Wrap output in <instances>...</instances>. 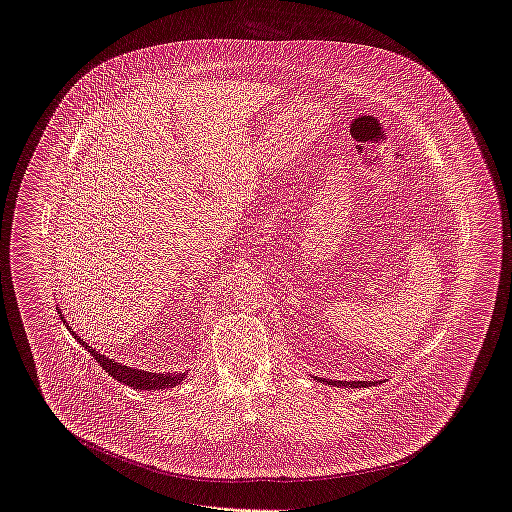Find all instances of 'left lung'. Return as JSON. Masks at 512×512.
<instances>
[{
    "label": "left lung",
    "instance_id": "obj_1",
    "mask_svg": "<svg viewBox=\"0 0 512 512\" xmlns=\"http://www.w3.org/2000/svg\"><path fill=\"white\" fill-rule=\"evenodd\" d=\"M320 384H328V386H338V388H370V386H378L380 382H361V380H355V382H343V380H326V378H317L313 376Z\"/></svg>",
    "mask_w": 512,
    "mask_h": 512
}]
</instances>
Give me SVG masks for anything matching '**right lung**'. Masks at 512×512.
<instances>
[{"label": "right lung", "instance_id": "add662e5", "mask_svg": "<svg viewBox=\"0 0 512 512\" xmlns=\"http://www.w3.org/2000/svg\"><path fill=\"white\" fill-rule=\"evenodd\" d=\"M57 313H59V317L63 320V324H65L69 330H73V328L69 326L65 315H61V309H59V307H57ZM73 336L74 340L78 341L82 347L88 349V353L98 361L105 372H109L115 380H119L121 384H126V386H130V388H134V390L163 391L165 388L178 386V384L186 378V372H147V370H142V368L122 365V363H117L115 359H109V357L98 353L94 347H90L80 336H76V332H73Z\"/></svg>", "mask_w": 512, "mask_h": 512}]
</instances>
